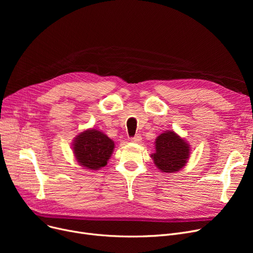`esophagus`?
I'll return each instance as SVG.
<instances>
[{"label":"esophagus","instance_id":"obj_1","mask_svg":"<svg viewBox=\"0 0 253 253\" xmlns=\"http://www.w3.org/2000/svg\"><path fill=\"white\" fill-rule=\"evenodd\" d=\"M131 141L132 142H139V141H141V136L139 134H136L135 136L131 138Z\"/></svg>","mask_w":253,"mask_h":253}]
</instances>
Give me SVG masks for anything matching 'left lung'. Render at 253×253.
Returning a JSON list of instances; mask_svg holds the SVG:
<instances>
[{
    "mask_svg": "<svg viewBox=\"0 0 253 253\" xmlns=\"http://www.w3.org/2000/svg\"><path fill=\"white\" fill-rule=\"evenodd\" d=\"M190 145L174 131H166L156 139V153L153 158L155 165L162 172H175L188 162Z\"/></svg>",
    "mask_w": 253,
    "mask_h": 253,
    "instance_id": "8db88e82",
    "label": "left lung"
}]
</instances>
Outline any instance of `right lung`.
Masks as SVG:
<instances>
[{
    "label": "right lung",
    "instance_id": "right-lung-1",
    "mask_svg": "<svg viewBox=\"0 0 253 253\" xmlns=\"http://www.w3.org/2000/svg\"><path fill=\"white\" fill-rule=\"evenodd\" d=\"M114 148V141L96 129L80 133L73 144L79 164L90 170H97L108 164Z\"/></svg>",
    "mask_w": 253,
    "mask_h": 253
}]
</instances>
